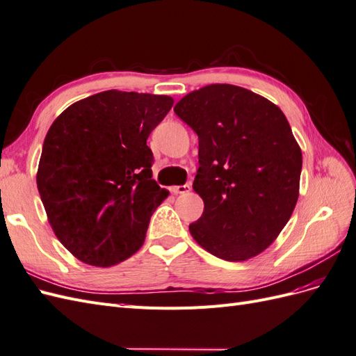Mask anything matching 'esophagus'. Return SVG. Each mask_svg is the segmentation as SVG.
Wrapping results in <instances>:
<instances>
[{
	"label": "esophagus",
	"mask_w": 356,
	"mask_h": 356,
	"mask_svg": "<svg viewBox=\"0 0 356 356\" xmlns=\"http://www.w3.org/2000/svg\"><path fill=\"white\" fill-rule=\"evenodd\" d=\"M191 190V187L188 184H184V186H175V187H170V191L174 193V195H186V193H188Z\"/></svg>",
	"instance_id": "34e87169"
}]
</instances>
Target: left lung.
Returning a JSON list of instances; mask_svg holds the SVG:
<instances>
[{"mask_svg":"<svg viewBox=\"0 0 356 356\" xmlns=\"http://www.w3.org/2000/svg\"><path fill=\"white\" fill-rule=\"evenodd\" d=\"M199 138L193 188L202 217L190 224L212 255L243 261L263 252L298 199L301 149L279 106L233 84H209L174 108Z\"/></svg>","mask_w":356,"mask_h":356,"instance_id":"left-lung-1","label":"left lung"}]
</instances>
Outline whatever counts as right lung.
Segmentation results:
<instances>
[{"instance_id": "1", "label": "right lung", "mask_w": 356, "mask_h": 356, "mask_svg": "<svg viewBox=\"0 0 356 356\" xmlns=\"http://www.w3.org/2000/svg\"><path fill=\"white\" fill-rule=\"evenodd\" d=\"M174 105L165 95L106 90L50 126L37 187L53 232L80 261L108 267L143 246L169 193L152 178L147 139Z\"/></svg>"}]
</instances>
